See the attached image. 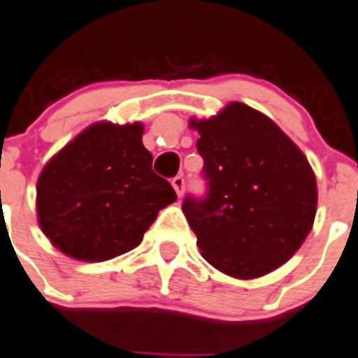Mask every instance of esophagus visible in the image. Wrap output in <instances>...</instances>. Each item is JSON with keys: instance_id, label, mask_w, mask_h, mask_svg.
I'll use <instances>...</instances> for the list:
<instances>
[{"instance_id": "obj_1", "label": "esophagus", "mask_w": 358, "mask_h": 358, "mask_svg": "<svg viewBox=\"0 0 358 358\" xmlns=\"http://www.w3.org/2000/svg\"><path fill=\"white\" fill-rule=\"evenodd\" d=\"M171 184H173L174 191H176V194H178V196H182V194H184V191H185V178H184V176H180V174H178V176H174Z\"/></svg>"}]
</instances>
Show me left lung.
Returning <instances> with one entry per match:
<instances>
[{"label": "left lung", "instance_id": "obj_1", "mask_svg": "<svg viewBox=\"0 0 358 358\" xmlns=\"http://www.w3.org/2000/svg\"><path fill=\"white\" fill-rule=\"evenodd\" d=\"M200 138L207 193L182 211L207 262L249 280L275 271L313 227L317 180L304 152L278 125L233 101L209 120H191Z\"/></svg>", "mask_w": 358, "mask_h": 358}]
</instances>
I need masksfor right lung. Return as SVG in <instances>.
I'll return each instance as SVG.
<instances>
[{
  "label": "right lung",
  "mask_w": 358,
  "mask_h": 358,
  "mask_svg": "<svg viewBox=\"0 0 358 358\" xmlns=\"http://www.w3.org/2000/svg\"><path fill=\"white\" fill-rule=\"evenodd\" d=\"M142 134V123H94L45 165L38 222L62 253L85 262L127 253L176 200L173 185L152 171Z\"/></svg>",
  "instance_id": "right-lung-1"
}]
</instances>
